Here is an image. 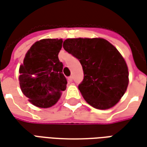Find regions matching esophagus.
Instances as JSON below:
<instances>
[{
  "label": "esophagus",
  "mask_w": 147,
  "mask_h": 147,
  "mask_svg": "<svg viewBox=\"0 0 147 147\" xmlns=\"http://www.w3.org/2000/svg\"><path fill=\"white\" fill-rule=\"evenodd\" d=\"M72 80H73V78H72V76H69L68 78H67V80L69 81V82H72Z\"/></svg>",
  "instance_id": "esophagus-1"
}]
</instances>
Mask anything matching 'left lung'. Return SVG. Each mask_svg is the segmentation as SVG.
<instances>
[{
    "mask_svg": "<svg viewBox=\"0 0 147 147\" xmlns=\"http://www.w3.org/2000/svg\"><path fill=\"white\" fill-rule=\"evenodd\" d=\"M63 47L82 64L84 79L79 90L85 101L98 109L117 105L129 83L127 65L117 49L102 38H67Z\"/></svg>",
    "mask_w": 147,
    "mask_h": 147,
    "instance_id": "obj_1",
    "label": "left lung"
}]
</instances>
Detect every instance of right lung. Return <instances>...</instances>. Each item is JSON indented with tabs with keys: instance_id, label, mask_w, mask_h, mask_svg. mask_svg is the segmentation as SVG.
<instances>
[{
	"instance_id": "right-lung-1",
	"label": "right lung",
	"mask_w": 147,
	"mask_h": 147,
	"mask_svg": "<svg viewBox=\"0 0 147 147\" xmlns=\"http://www.w3.org/2000/svg\"><path fill=\"white\" fill-rule=\"evenodd\" d=\"M63 39L45 38L34 42L19 69L20 86L28 101L38 108H49L66 89L63 64L58 53Z\"/></svg>"
}]
</instances>
